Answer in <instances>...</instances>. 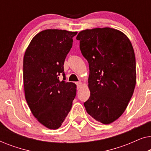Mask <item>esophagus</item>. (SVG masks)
<instances>
[{"label": "esophagus", "mask_w": 151, "mask_h": 151, "mask_svg": "<svg viewBox=\"0 0 151 151\" xmlns=\"http://www.w3.org/2000/svg\"><path fill=\"white\" fill-rule=\"evenodd\" d=\"M76 84H77V88H78V89H79V88L81 87V86L82 85V82H78L77 83H76Z\"/></svg>", "instance_id": "34e87169"}]
</instances>
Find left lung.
Returning a JSON list of instances; mask_svg holds the SVG:
<instances>
[{
	"mask_svg": "<svg viewBox=\"0 0 151 151\" xmlns=\"http://www.w3.org/2000/svg\"><path fill=\"white\" fill-rule=\"evenodd\" d=\"M76 39L89 66L86 111L96 121L109 124L123 114L135 89L133 46L124 33L110 27L83 30Z\"/></svg>",
	"mask_w": 151,
	"mask_h": 151,
	"instance_id": "left-lung-1",
	"label": "left lung"
}]
</instances>
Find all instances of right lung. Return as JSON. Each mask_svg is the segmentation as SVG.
<instances>
[{"instance_id":"1","label":"right lung","mask_w":151,"mask_h":151,"mask_svg":"<svg viewBox=\"0 0 151 151\" xmlns=\"http://www.w3.org/2000/svg\"><path fill=\"white\" fill-rule=\"evenodd\" d=\"M77 32L46 29L32 38L23 58L25 99L32 114L49 129H58L71 110L76 85L65 82L64 63ZM63 74V80L59 76Z\"/></svg>"}]
</instances>
